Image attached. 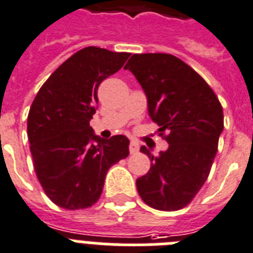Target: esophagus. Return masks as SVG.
I'll return each mask as SVG.
<instances>
[{"mask_svg": "<svg viewBox=\"0 0 253 253\" xmlns=\"http://www.w3.org/2000/svg\"><path fill=\"white\" fill-rule=\"evenodd\" d=\"M138 150H139V146H138V143H135V142H130V144H129V151H130L131 155L137 153Z\"/></svg>", "mask_w": 253, "mask_h": 253, "instance_id": "34e87169", "label": "esophagus"}]
</instances>
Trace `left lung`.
Segmentation results:
<instances>
[{
	"label": "left lung",
	"instance_id": "8db88e82",
	"mask_svg": "<svg viewBox=\"0 0 253 253\" xmlns=\"http://www.w3.org/2000/svg\"><path fill=\"white\" fill-rule=\"evenodd\" d=\"M147 97L148 115L169 147L153 156L146 175L137 179L144 204L156 210H180L206 182L224 129L223 107L210 85L191 66L169 53L133 55L124 66Z\"/></svg>",
	"mask_w": 253,
	"mask_h": 253
}]
</instances>
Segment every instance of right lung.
<instances>
[{
  "label": "right lung",
  "instance_id": "obj_1",
  "mask_svg": "<svg viewBox=\"0 0 253 253\" xmlns=\"http://www.w3.org/2000/svg\"><path fill=\"white\" fill-rule=\"evenodd\" d=\"M130 53L85 47L52 73L28 115V138L37 178L47 197L68 210L100 198L107 170L129 155V139H103L89 126L102 81L120 70Z\"/></svg>",
  "mask_w": 253,
  "mask_h": 253
}]
</instances>
